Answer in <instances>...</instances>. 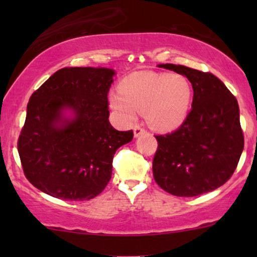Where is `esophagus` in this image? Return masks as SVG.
<instances>
[{
	"mask_svg": "<svg viewBox=\"0 0 257 257\" xmlns=\"http://www.w3.org/2000/svg\"><path fill=\"white\" fill-rule=\"evenodd\" d=\"M143 133H145V128H143L140 125H136L135 127H133V135H135L136 138L137 137L142 136Z\"/></svg>",
	"mask_w": 257,
	"mask_h": 257,
	"instance_id": "obj_1",
	"label": "esophagus"
}]
</instances>
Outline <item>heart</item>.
<instances>
[{
  "label": "heart",
  "instance_id": "obj_1",
  "mask_svg": "<svg viewBox=\"0 0 257 257\" xmlns=\"http://www.w3.org/2000/svg\"><path fill=\"white\" fill-rule=\"evenodd\" d=\"M193 90L179 73L136 72L121 80L119 91L108 94L111 108L125 122L145 112L149 124L158 131H173L187 118Z\"/></svg>",
  "mask_w": 257,
  "mask_h": 257
}]
</instances>
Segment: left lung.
<instances>
[{
  "label": "left lung",
  "instance_id": "1",
  "mask_svg": "<svg viewBox=\"0 0 257 257\" xmlns=\"http://www.w3.org/2000/svg\"><path fill=\"white\" fill-rule=\"evenodd\" d=\"M158 66L187 77L194 94L192 110L180 127L156 136L154 180L175 196L214 191L233 175L243 151L236 98L213 73L184 65Z\"/></svg>",
  "mask_w": 257,
  "mask_h": 257
}]
</instances>
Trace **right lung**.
<instances>
[{"mask_svg":"<svg viewBox=\"0 0 257 257\" xmlns=\"http://www.w3.org/2000/svg\"><path fill=\"white\" fill-rule=\"evenodd\" d=\"M114 75L107 68H63L31 94L17 150L40 191L84 201L106 187L115 151L133 139L132 130L117 131L108 121Z\"/></svg>","mask_w":257,"mask_h":257,"instance_id":"add662e5","label":"right lung"}]
</instances>
